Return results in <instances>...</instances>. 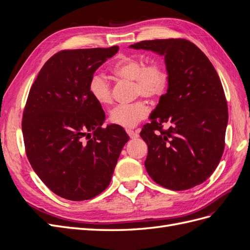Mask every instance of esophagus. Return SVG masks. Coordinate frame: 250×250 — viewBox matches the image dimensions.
<instances>
[{
    "label": "esophagus",
    "mask_w": 250,
    "mask_h": 250,
    "mask_svg": "<svg viewBox=\"0 0 250 250\" xmlns=\"http://www.w3.org/2000/svg\"><path fill=\"white\" fill-rule=\"evenodd\" d=\"M126 132H127V134L129 135V137H130L131 139H135V138H138V137H139V133H138L137 131H134V130H131V129H126Z\"/></svg>",
    "instance_id": "esophagus-1"
}]
</instances>
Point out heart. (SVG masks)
Listing matches in <instances>:
<instances>
[{
  "instance_id": "obj_1",
  "label": "heart",
  "mask_w": 250,
  "mask_h": 250,
  "mask_svg": "<svg viewBox=\"0 0 250 250\" xmlns=\"http://www.w3.org/2000/svg\"><path fill=\"white\" fill-rule=\"evenodd\" d=\"M112 72L122 80L133 81L135 96H143L148 99L161 97L167 89L169 77L167 70L160 62L145 64L143 59L124 56L115 63ZM88 89L92 97L101 105L112 102V89L107 78L101 73H95L88 82ZM149 107L145 101L139 100L130 104H122L113 107L108 120L121 127H133L146 119Z\"/></svg>"
}]
</instances>
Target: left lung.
<instances>
[{"label": "left lung", "instance_id": "left-lung-1", "mask_svg": "<svg viewBox=\"0 0 250 250\" xmlns=\"http://www.w3.org/2000/svg\"><path fill=\"white\" fill-rule=\"evenodd\" d=\"M130 48L165 56L168 89L140 133L147 143L145 167L156 184L183 191L206 181L220 162L228 102L214 65L190 41H143ZM168 124V130L163 125Z\"/></svg>", "mask_w": 250, "mask_h": 250}]
</instances>
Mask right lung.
Here are the masks:
<instances>
[{
  "label": "right lung",
  "mask_w": 250,
  "mask_h": 250,
  "mask_svg": "<svg viewBox=\"0 0 250 250\" xmlns=\"http://www.w3.org/2000/svg\"><path fill=\"white\" fill-rule=\"evenodd\" d=\"M118 50L59 51L30 88L21 120L27 157L42 183L67 200L102 193L129 140L121 126L102 127L105 113L88 89L92 75Z\"/></svg>",
  "instance_id": "add662e5"
}]
</instances>
